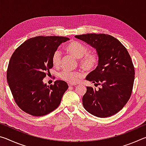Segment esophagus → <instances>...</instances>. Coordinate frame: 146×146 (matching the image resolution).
<instances>
[{"instance_id":"esophagus-1","label":"esophagus","mask_w":146,"mask_h":146,"mask_svg":"<svg viewBox=\"0 0 146 146\" xmlns=\"http://www.w3.org/2000/svg\"><path fill=\"white\" fill-rule=\"evenodd\" d=\"M76 84H73V83H68V86H75Z\"/></svg>"}]
</instances>
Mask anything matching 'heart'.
<instances>
[{"mask_svg":"<svg viewBox=\"0 0 146 146\" xmlns=\"http://www.w3.org/2000/svg\"><path fill=\"white\" fill-rule=\"evenodd\" d=\"M66 49L75 58L80 59V66L84 70L92 71L97 66L98 62V55L95 53H88V48L82 44L76 41L71 42L66 46ZM52 62L55 67L60 66L61 53L59 51H56L53 53ZM59 76L62 80L70 83H75L82 77V74L78 71L64 70L60 73Z\"/></svg>","mask_w":146,"mask_h":146,"instance_id":"1","label":"heart"}]
</instances>
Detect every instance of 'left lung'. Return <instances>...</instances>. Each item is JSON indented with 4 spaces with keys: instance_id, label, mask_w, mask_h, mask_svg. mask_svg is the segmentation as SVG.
Here are the masks:
<instances>
[{
    "instance_id": "left-lung-1",
    "label": "left lung",
    "mask_w": 146,
    "mask_h": 146,
    "mask_svg": "<svg viewBox=\"0 0 146 146\" xmlns=\"http://www.w3.org/2000/svg\"><path fill=\"white\" fill-rule=\"evenodd\" d=\"M75 37L96 49L98 56L97 67L86 79L102 87H86L84 108L97 117H111L122 110L131 95L135 69L129 54L119 40L109 35L88 33Z\"/></svg>"
}]
</instances>
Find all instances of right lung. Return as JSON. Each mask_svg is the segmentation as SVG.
Wrapping results in <instances>:
<instances>
[{
	"mask_svg": "<svg viewBox=\"0 0 146 146\" xmlns=\"http://www.w3.org/2000/svg\"><path fill=\"white\" fill-rule=\"evenodd\" d=\"M68 37L39 36L26 40L12 55L7 71V81L19 107L28 114L40 117L60 105L68 85L56 80L47 86L43 79L53 68L52 56Z\"/></svg>",
	"mask_w": 146,
	"mask_h": 146,
	"instance_id": "right-lung-1",
	"label": "right lung"
}]
</instances>
